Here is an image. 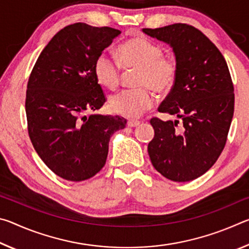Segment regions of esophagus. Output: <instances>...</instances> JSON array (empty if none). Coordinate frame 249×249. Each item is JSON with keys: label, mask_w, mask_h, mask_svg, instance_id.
<instances>
[{"label": "esophagus", "mask_w": 249, "mask_h": 249, "mask_svg": "<svg viewBox=\"0 0 249 249\" xmlns=\"http://www.w3.org/2000/svg\"><path fill=\"white\" fill-rule=\"evenodd\" d=\"M127 124H128L129 127H136V126L141 124V122L137 121V120H128Z\"/></svg>", "instance_id": "obj_1"}]
</instances>
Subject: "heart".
<instances>
[{"label": "heart", "instance_id": "b5f03b06", "mask_svg": "<svg viewBox=\"0 0 249 249\" xmlns=\"http://www.w3.org/2000/svg\"><path fill=\"white\" fill-rule=\"evenodd\" d=\"M119 60L126 69H140L137 84L142 88L119 92L109 99V107L116 114L137 117L154 103L149 90L167 93L176 82L177 64L175 59L163 56L161 46L146 37H137L117 49ZM94 75L101 86L114 90L121 81V66L107 53H100L94 61Z\"/></svg>", "mask_w": 249, "mask_h": 249}]
</instances>
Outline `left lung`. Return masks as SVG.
Wrapping results in <instances>:
<instances>
[{
    "mask_svg": "<svg viewBox=\"0 0 249 249\" xmlns=\"http://www.w3.org/2000/svg\"><path fill=\"white\" fill-rule=\"evenodd\" d=\"M142 32L170 46L178 68L174 87L158 111L176 115L181 126L178 128V120H150L155 129L148 144L151 163L169 180H195L224 149L235 101L229 67L216 46L191 25L178 23Z\"/></svg>",
    "mask_w": 249,
    "mask_h": 249,
    "instance_id": "obj_1",
    "label": "left lung"
}]
</instances>
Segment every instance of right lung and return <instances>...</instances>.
<instances>
[{
  "mask_svg": "<svg viewBox=\"0 0 249 249\" xmlns=\"http://www.w3.org/2000/svg\"><path fill=\"white\" fill-rule=\"evenodd\" d=\"M121 34L84 23L66 26L40 53L26 91L28 134L34 148L62 179L83 181L102 169L108 142L125 127L124 117L92 114L105 95L94 75V61Z\"/></svg>",
  "mask_w": 249,
  "mask_h": 249,
  "instance_id": "1",
  "label": "right lung"
}]
</instances>
